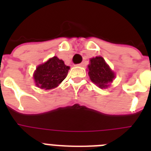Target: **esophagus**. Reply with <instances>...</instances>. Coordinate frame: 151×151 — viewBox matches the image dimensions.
<instances>
[{
  "mask_svg": "<svg viewBox=\"0 0 151 151\" xmlns=\"http://www.w3.org/2000/svg\"><path fill=\"white\" fill-rule=\"evenodd\" d=\"M78 66H81V67H84V66H85V63H80V64H78Z\"/></svg>",
  "mask_w": 151,
  "mask_h": 151,
  "instance_id": "1",
  "label": "esophagus"
}]
</instances>
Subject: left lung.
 <instances>
[{"mask_svg":"<svg viewBox=\"0 0 151 151\" xmlns=\"http://www.w3.org/2000/svg\"><path fill=\"white\" fill-rule=\"evenodd\" d=\"M88 68L91 81L100 88H107L115 78L114 73L102 56H96L90 59Z\"/></svg>","mask_w":151,"mask_h":151,"instance_id":"1","label":"left lung"}]
</instances>
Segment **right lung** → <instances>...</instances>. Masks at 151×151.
Listing matches in <instances>:
<instances>
[{
    "mask_svg": "<svg viewBox=\"0 0 151 151\" xmlns=\"http://www.w3.org/2000/svg\"><path fill=\"white\" fill-rule=\"evenodd\" d=\"M69 70L70 66L65 65L62 59L52 57L37 67L34 73V81L40 88L52 89L66 78Z\"/></svg>",
    "mask_w": 151,
    "mask_h": 151,
    "instance_id": "add662e5",
    "label": "right lung"
}]
</instances>
